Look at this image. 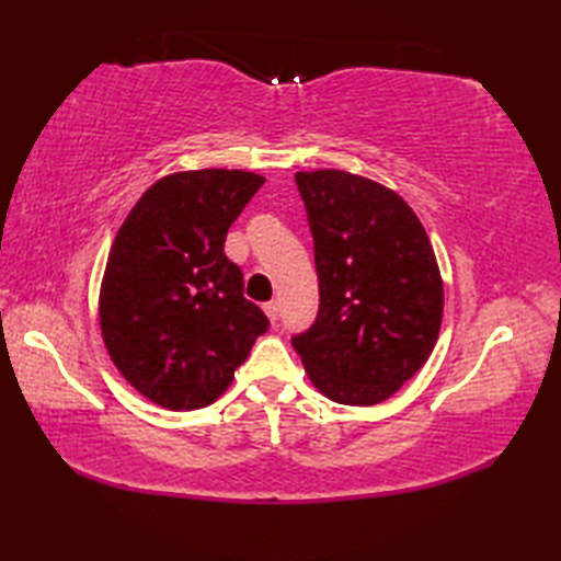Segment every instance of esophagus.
<instances>
[{
	"instance_id": "esophagus-1",
	"label": "esophagus",
	"mask_w": 561,
	"mask_h": 561,
	"mask_svg": "<svg viewBox=\"0 0 561 561\" xmlns=\"http://www.w3.org/2000/svg\"><path fill=\"white\" fill-rule=\"evenodd\" d=\"M265 316L274 323V320H277V316H279V304L277 301L265 304Z\"/></svg>"
}]
</instances>
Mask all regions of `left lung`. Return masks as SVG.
I'll use <instances>...</instances> for the list:
<instances>
[{
    "instance_id": "left-lung-1",
    "label": "left lung",
    "mask_w": 561,
    "mask_h": 561,
    "mask_svg": "<svg viewBox=\"0 0 561 561\" xmlns=\"http://www.w3.org/2000/svg\"><path fill=\"white\" fill-rule=\"evenodd\" d=\"M313 233L318 318L296 335L311 383L368 408L426 364L444 318V279L420 217L396 190L335 169L294 175Z\"/></svg>"
}]
</instances>
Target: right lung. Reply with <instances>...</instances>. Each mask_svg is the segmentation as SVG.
I'll use <instances>...</instances> for the list:
<instances>
[{"instance_id": "obj_1", "label": "right lung", "mask_w": 561, "mask_h": 561, "mask_svg": "<svg viewBox=\"0 0 561 561\" xmlns=\"http://www.w3.org/2000/svg\"><path fill=\"white\" fill-rule=\"evenodd\" d=\"M262 183L226 169L163 175L115 236L99 294L103 344L127 383L165 410L219 400L270 325L224 255Z\"/></svg>"}]
</instances>
